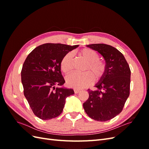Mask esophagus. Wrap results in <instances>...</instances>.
I'll return each instance as SVG.
<instances>
[{"label": "esophagus", "instance_id": "obj_1", "mask_svg": "<svg viewBox=\"0 0 149 149\" xmlns=\"http://www.w3.org/2000/svg\"><path fill=\"white\" fill-rule=\"evenodd\" d=\"M74 93H75V94H78V93H79V92H81L80 90L77 89H74Z\"/></svg>", "mask_w": 149, "mask_h": 149}]
</instances>
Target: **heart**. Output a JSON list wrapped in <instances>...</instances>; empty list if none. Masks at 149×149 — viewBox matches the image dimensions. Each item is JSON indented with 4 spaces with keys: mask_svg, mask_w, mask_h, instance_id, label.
Segmentation results:
<instances>
[{
    "mask_svg": "<svg viewBox=\"0 0 149 149\" xmlns=\"http://www.w3.org/2000/svg\"><path fill=\"white\" fill-rule=\"evenodd\" d=\"M79 56L87 61L84 73H74L66 77L68 86L74 89H81L91 85L94 78L100 81L103 78L106 73V65L100 59L99 53L93 49L85 48L78 52ZM73 57L69 52L63 57L60 62L61 70L65 74H68L73 70Z\"/></svg>",
    "mask_w": 149,
    "mask_h": 149,
    "instance_id": "b5f03b06",
    "label": "heart"
}]
</instances>
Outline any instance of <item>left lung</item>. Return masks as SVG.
Masks as SVG:
<instances>
[{"mask_svg": "<svg viewBox=\"0 0 149 149\" xmlns=\"http://www.w3.org/2000/svg\"><path fill=\"white\" fill-rule=\"evenodd\" d=\"M97 51L106 61V73L95 86L88 89L89 97L83 103L86 113L91 119L104 122L122 112L130 94V70L123 53L109 45H86Z\"/></svg>", "mask_w": 149, "mask_h": 149, "instance_id": "left-lung-1", "label": "left lung"}]
</instances>
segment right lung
Segmentation results:
<instances>
[{
    "instance_id": "1",
    "label": "right lung",
    "mask_w": 149,
    "mask_h": 149,
    "mask_svg": "<svg viewBox=\"0 0 149 149\" xmlns=\"http://www.w3.org/2000/svg\"><path fill=\"white\" fill-rule=\"evenodd\" d=\"M78 46L45 43L35 48L25 59L21 71L24 94L38 118L49 120L60 116L66 98L74 93L72 89L55 86L65 83L60 68L63 57Z\"/></svg>"
}]
</instances>
